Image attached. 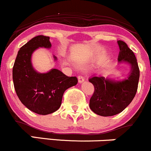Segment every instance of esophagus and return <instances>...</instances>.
Returning <instances> with one entry per match:
<instances>
[{
	"mask_svg": "<svg viewBox=\"0 0 151 151\" xmlns=\"http://www.w3.org/2000/svg\"><path fill=\"white\" fill-rule=\"evenodd\" d=\"M78 82L79 83H82L83 81H84V77L83 76H81V75H79L78 76Z\"/></svg>",
	"mask_w": 151,
	"mask_h": 151,
	"instance_id": "obj_1",
	"label": "esophagus"
}]
</instances>
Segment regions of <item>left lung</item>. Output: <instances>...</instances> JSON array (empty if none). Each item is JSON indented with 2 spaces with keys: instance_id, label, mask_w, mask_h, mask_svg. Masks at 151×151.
<instances>
[{
  "instance_id": "1",
  "label": "left lung",
  "mask_w": 151,
  "mask_h": 151,
  "mask_svg": "<svg viewBox=\"0 0 151 151\" xmlns=\"http://www.w3.org/2000/svg\"><path fill=\"white\" fill-rule=\"evenodd\" d=\"M120 52L119 62L128 63L131 71L122 81H113L103 76H93L89 81L94 86L90 98L92 111L101 116H112L122 112L133 99L138 89L139 68L133 52L122 41H118Z\"/></svg>"
}]
</instances>
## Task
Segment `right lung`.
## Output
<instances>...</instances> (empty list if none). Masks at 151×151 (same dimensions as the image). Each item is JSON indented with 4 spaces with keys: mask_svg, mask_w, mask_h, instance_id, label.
Segmentation results:
<instances>
[{
    "mask_svg": "<svg viewBox=\"0 0 151 151\" xmlns=\"http://www.w3.org/2000/svg\"><path fill=\"white\" fill-rule=\"evenodd\" d=\"M50 37L38 35L21 47L13 68L14 87L20 101L29 110L47 115L58 110L67 89L76 85V76L69 77L57 69L39 73L32 67V54L38 47L50 48ZM55 60L56 57L54 56Z\"/></svg>",
    "mask_w": 151,
    "mask_h": 151,
    "instance_id": "1",
    "label": "right lung"
}]
</instances>
